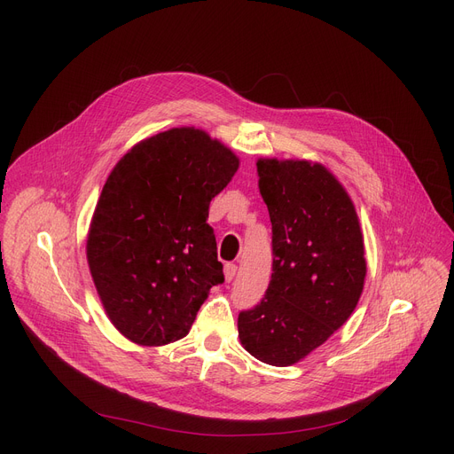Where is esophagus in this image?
Wrapping results in <instances>:
<instances>
[{
  "label": "esophagus",
  "instance_id": "34e87169",
  "mask_svg": "<svg viewBox=\"0 0 454 454\" xmlns=\"http://www.w3.org/2000/svg\"><path fill=\"white\" fill-rule=\"evenodd\" d=\"M235 272H237V265H233V263H226L224 265V278H226V281H231L235 278Z\"/></svg>",
  "mask_w": 454,
  "mask_h": 454
}]
</instances>
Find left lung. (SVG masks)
<instances>
[{"mask_svg":"<svg viewBox=\"0 0 454 454\" xmlns=\"http://www.w3.org/2000/svg\"><path fill=\"white\" fill-rule=\"evenodd\" d=\"M257 175L272 223V278L237 327L257 361L291 366L355 311L366 278L364 241L349 195L324 165L257 160Z\"/></svg>","mask_w":454,"mask_h":454,"instance_id":"left-lung-1","label":"left lung"}]
</instances>
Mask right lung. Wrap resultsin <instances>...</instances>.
Here are the masks:
<instances>
[{"instance_id":"add662e5","label":"right lung","mask_w":454,"mask_h":454,"mask_svg":"<svg viewBox=\"0 0 454 454\" xmlns=\"http://www.w3.org/2000/svg\"><path fill=\"white\" fill-rule=\"evenodd\" d=\"M239 169L204 130L182 127L134 145L95 206L86 257L115 329L139 346L184 339L224 281L209 202Z\"/></svg>"}]
</instances>
